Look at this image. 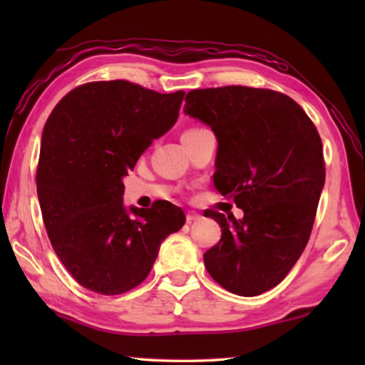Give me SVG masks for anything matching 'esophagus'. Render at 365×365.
<instances>
[{
    "instance_id": "34e87169",
    "label": "esophagus",
    "mask_w": 365,
    "mask_h": 365,
    "mask_svg": "<svg viewBox=\"0 0 365 365\" xmlns=\"http://www.w3.org/2000/svg\"><path fill=\"white\" fill-rule=\"evenodd\" d=\"M197 219H201L200 214H196V212H188L187 214V224H193V222L197 220Z\"/></svg>"
}]
</instances>
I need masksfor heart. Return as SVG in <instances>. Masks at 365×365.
I'll return each instance as SVG.
<instances>
[{
    "instance_id": "obj_1",
    "label": "heart",
    "mask_w": 365,
    "mask_h": 365,
    "mask_svg": "<svg viewBox=\"0 0 365 365\" xmlns=\"http://www.w3.org/2000/svg\"><path fill=\"white\" fill-rule=\"evenodd\" d=\"M190 130H193V128H190Z\"/></svg>"
}]
</instances>
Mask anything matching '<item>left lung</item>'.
<instances>
[{
    "instance_id": "1",
    "label": "left lung",
    "mask_w": 365,
    "mask_h": 365,
    "mask_svg": "<svg viewBox=\"0 0 365 365\" xmlns=\"http://www.w3.org/2000/svg\"><path fill=\"white\" fill-rule=\"evenodd\" d=\"M183 110L212 128L214 185L245 212H205L222 228L206 269L230 293L261 294L285 279L311 237L325 183L322 140L298 103L269 88L191 90Z\"/></svg>"
}]
</instances>
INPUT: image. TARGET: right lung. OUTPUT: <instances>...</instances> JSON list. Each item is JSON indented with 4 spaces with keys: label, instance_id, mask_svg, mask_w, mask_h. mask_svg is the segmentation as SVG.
Instances as JSON below:
<instances>
[{
    "label": "right lung",
    "instance_id": "1",
    "mask_svg": "<svg viewBox=\"0 0 365 365\" xmlns=\"http://www.w3.org/2000/svg\"><path fill=\"white\" fill-rule=\"evenodd\" d=\"M185 91L158 93L127 80L78 85L49 114L36 193L53 250L83 288L122 294L151 272L160 243L185 224L169 201L122 205V178L174 125Z\"/></svg>",
    "mask_w": 365,
    "mask_h": 365
}]
</instances>
